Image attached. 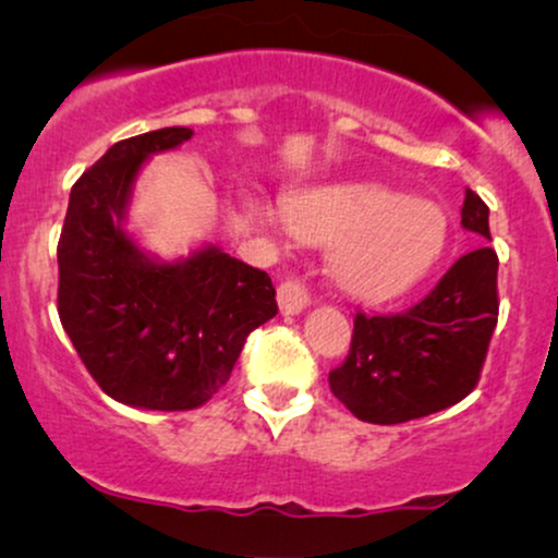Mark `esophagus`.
Returning <instances> with one entry per match:
<instances>
[{
  "instance_id": "obj_1",
  "label": "esophagus",
  "mask_w": 558,
  "mask_h": 558,
  "mask_svg": "<svg viewBox=\"0 0 558 558\" xmlns=\"http://www.w3.org/2000/svg\"><path fill=\"white\" fill-rule=\"evenodd\" d=\"M278 306L280 315L286 317L301 315V312L310 306V293H306V288L301 286L299 280H286V283H280L278 288Z\"/></svg>"
}]
</instances>
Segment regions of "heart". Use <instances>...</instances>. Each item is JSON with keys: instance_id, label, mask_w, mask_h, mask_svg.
Listing matches in <instances>:
<instances>
[{"instance_id": "heart-1", "label": "heart", "mask_w": 558, "mask_h": 558, "mask_svg": "<svg viewBox=\"0 0 558 558\" xmlns=\"http://www.w3.org/2000/svg\"><path fill=\"white\" fill-rule=\"evenodd\" d=\"M283 217L267 202L246 198L262 233L332 248L330 278L345 296L380 304L414 288L446 248L444 209L420 196H399L375 183H323L283 198Z\"/></svg>"}]
</instances>
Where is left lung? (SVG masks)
Returning <instances> with one entry per match:
<instances>
[{"instance_id":"1","label":"left lung","mask_w":558,"mask_h":558,"mask_svg":"<svg viewBox=\"0 0 558 558\" xmlns=\"http://www.w3.org/2000/svg\"><path fill=\"white\" fill-rule=\"evenodd\" d=\"M462 228L480 246L401 315H356L345 362L330 390L354 417L399 425L453 407L477 386L498 319V257L488 246V207L464 191Z\"/></svg>"}]
</instances>
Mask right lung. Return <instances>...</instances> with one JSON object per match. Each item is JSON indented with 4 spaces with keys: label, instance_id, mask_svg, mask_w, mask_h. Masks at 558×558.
Listing matches in <instances>:
<instances>
[{
    "label": "right lung",
    "instance_id": "1",
    "mask_svg": "<svg viewBox=\"0 0 558 558\" xmlns=\"http://www.w3.org/2000/svg\"><path fill=\"white\" fill-rule=\"evenodd\" d=\"M191 128L118 141L70 191L57 265L62 328L101 390L133 409H196L228 383L243 341L278 315L270 275L215 243L162 259L128 230L136 181Z\"/></svg>",
    "mask_w": 558,
    "mask_h": 558
}]
</instances>
